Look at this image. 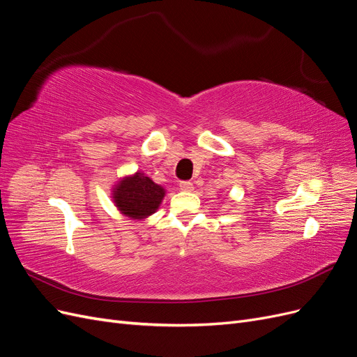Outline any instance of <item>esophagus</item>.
Instances as JSON below:
<instances>
[{
  "label": "esophagus",
  "instance_id": "34e87169",
  "mask_svg": "<svg viewBox=\"0 0 357 357\" xmlns=\"http://www.w3.org/2000/svg\"><path fill=\"white\" fill-rule=\"evenodd\" d=\"M178 186H180V189L183 192H190L193 189V183H190V181H180Z\"/></svg>",
  "mask_w": 357,
  "mask_h": 357
}]
</instances>
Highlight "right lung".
<instances>
[{
	"mask_svg": "<svg viewBox=\"0 0 357 357\" xmlns=\"http://www.w3.org/2000/svg\"><path fill=\"white\" fill-rule=\"evenodd\" d=\"M164 197L165 189L156 185L142 171L121 178L112 190V198L117 210L134 220L147 219L156 213Z\"/></svg>",
	"mask_w": 357,
	"mask_h": 357,
	"instance_id": "right-lung-1",
	"label": "right lung"
}]
</instances>
